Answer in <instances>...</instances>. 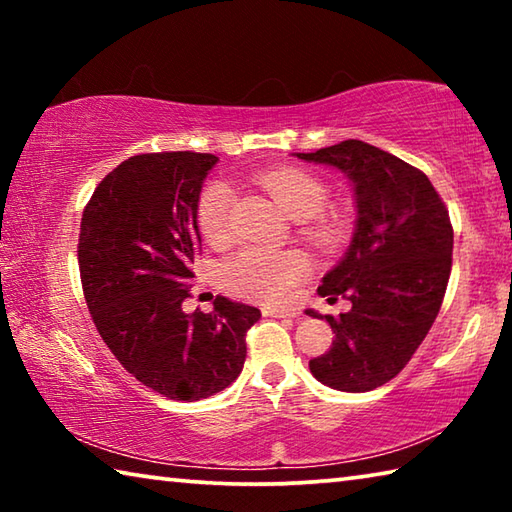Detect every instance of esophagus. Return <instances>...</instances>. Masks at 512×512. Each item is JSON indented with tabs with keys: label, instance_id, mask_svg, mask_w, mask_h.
Masks as SVG:
<instances>
[{
	"label": "esophagus",
	"instance_id": "1",
	"mask_svg": "<svg viewBox=\"0 0 512 512\" xmlns=\"http://www.w3.org/2000/svg\"><path fill=\"white\" fill-rule=\"evenodd\" d=\"M264 316H271V318H298L296 311H287V309H273V307H264L262 309Z\"/></svg>",
	"mask_w": 512,
	"mask_h": 512
}]
</instances>
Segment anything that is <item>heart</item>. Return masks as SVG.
Instances as JSON below:
<instances>
[{
    "instance_id": "b5f03b06",
    "label": "heart",
    "mask_w": 512,
    "mask_h": 512,
    "mask_svg": "<svg viewBox=\"0 0 512 512\" xmlns=\"http://www.w3.org/2000/svg\"><path fill=\"white\" fill-rule=\"evenodd\" d=\"M257 183L271 194L291 219L305 222V237L316 246H332L339 239V221L323 216L329 187L316 173L298 167H277L257 173ZM235 189L225 180L205 183L196 201V221L210 246H225L232 239ZM309 275V262L296 250H268L248 246L225 259L221 277L239 296L282 305L289 302Z\"/></svg>"
}]
</instances>
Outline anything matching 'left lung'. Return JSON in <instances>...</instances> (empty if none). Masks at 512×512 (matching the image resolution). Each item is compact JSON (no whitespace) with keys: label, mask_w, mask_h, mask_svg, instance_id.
Listing matches in <instances>:
<instances>
[{"label":"left lung","mask_w":512,"mask_h":512,"mask_svg":"<svg viewBox=\"0 0 512 512\" xmlns=\"http://www.w3.org/2000/svg\"><path fill=\"white\" fill-rule=\"evenodd\" d=\"M298 158L341 169L359 214L348 253L318 287L352 309L325 316L334 341L309 370L336 391L366 393L402 372L429 334L452 273V221L431 180L377 146L345 140Z\"/></svg>","instance_id":"1"}]
</instances>
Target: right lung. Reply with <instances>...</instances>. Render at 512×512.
Returning <instances> with one entry per match:
<instances>
[{
	"instance_id": "add662e5",
	"label": "right lung",
	"mask_w": 512,
	"mask_h": 512,
	"mask_svg": "<svg viewBox=\"0 0 512 512\" xmlns=\"http://www.w3.org/2000/svg\"><path fill=\"white\" fill-rule=\"evenodd\" d=\"M212 153L133 155L85 205L79 235L83 296L103 343L131 375L169 400L194 402L228 388L246 361L259 309L216 296L185 314L201 248L196 201Z\"/></svg>"
}]
</instances>
